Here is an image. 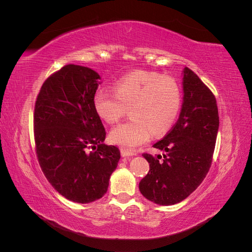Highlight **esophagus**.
Instances as JSON below:
<instances>
[{
    "instance_id": "1",
    "label": "esophagus",
    "mask_w": 252,
    "mask_h": 252,
    "mask_svg": "<svg viewBox=\"0 0 252 252\" xmlns=\"http://www.w3.org/2000/svg\"><path fill=\"white\" fill-rule=\"evenodd\" d=\"M121 155H122V157H124V158H127V157H132V156H134L133 152L129 151V150H126V149H123V148L121 149Z\"/></svg>"
}]
</instances>
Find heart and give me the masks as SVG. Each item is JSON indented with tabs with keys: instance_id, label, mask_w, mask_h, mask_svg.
Listing matches in <instances>:
<instances>
[{
	"instance_id": "obj_1",
	"label": "heart",
	"mask_w": 252,
	"mask_h": 252,
	"mask_svg": "<svg viewBox=\"0 0 252 252\" xmlns=\"http://www.w3.org/2000/svg\"><path fill=\"white\" fill-rule=\"evenodd\" d=\"M182 103L181 89L172 78L138 70L121 78L114 93L98 89L94 109L103 121L114 124L130 110L131 120L111 129L109 139L124 149H133L149 141L151 134L162 135L173 126Z\"/></svg>"
}]
</instances>
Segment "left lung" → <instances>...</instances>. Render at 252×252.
<instances>
[{
  "label": "left lung",
  "instance_id": "left-lung-1",
  "mask_svg": "<svg viewBox=\"0 0 252 252\" xmlns=\"http://www.w3.org/2000/svg\"><path fill=\"white\" fill-rule=\"evenodd\" d=\"M179 120L154 147L163 156L144 154L149 172L139 188L147 200L169 206L185 200L208 173L219 130L216 96L188 67L183 70Z\"/></svg>",
  "mask_w": 252,
  "mask_h": 252
}]
</instances>
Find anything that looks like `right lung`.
<instances>
[{"mask_svg": "<svg viewBox=\"0 0 252 252\" xmlns=\"http://www.w3.org/2000/svg\"><path fill=\"white\" fill-rule=\"evenodd\" d=\"M98 80L90 68L68 64L44 82L34 106L42 171L60 194L80 204L107 192L121 158L118 147L104 144L106 131L94 105Z\"/></svg>", "mask_w": 252, "mask_h": 252, "instance_id": "1", "label": "right lung"}]
</instances>
